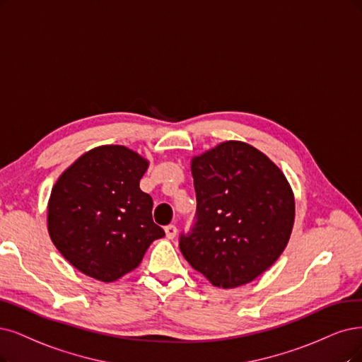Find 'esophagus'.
I'll return each mask as SVG.
<instances>
[{"instance_id":"34e87169","label":"esophagus","mask_w":362,"mask_h":362,"mask_svg":"<svg viewBox=\"0 0 362 362\" xmlns=\"http://www.w3.org/2000/svg\"><path fill=\"white\" fill-rule=\"evenodd\" d=\"M176 234H177L176 225H167L165 226V235H167V238H174V237H176Z\"/></svg>"}]
</instances>
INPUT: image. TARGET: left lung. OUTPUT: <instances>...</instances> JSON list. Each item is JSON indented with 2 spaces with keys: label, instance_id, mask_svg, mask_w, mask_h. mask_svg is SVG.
I'll use <instances>...</instances> for the list:
<instances>
[{
  "label": "left lung",
  "instance_id": "obj_1",
  "mask_svg": "<svg viewBox=\"0 0 362 362\" xmlns=\"http://www.w3.org/2000/svg\"><path fill=\"white\" fill-rule=\"evenodd\" d=\"M195 223L179 247L219 288L252 282L288 245L296 202L280 168L255 147L225 141L192 158Z\"/></svg>",
  "mask_w": 362,
  "mask_h": 362
}]
</instances>
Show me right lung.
Listing matches in <instances>:
<instances>
[{
	"instance_id": "right-lung-1",
	"label": "right lung",
	"mask_w": 362,
	"mask_h": 362,
	"mask_svg": "<svg viewBox=\"0 0 362 362\" xmlns=\"http://www.w3.org/2000/svg\"><path fill=\"white\" fill-rule=\"evenodd\" d=\"M149 163L125 146H100L55 183L47 206L53 245L74 269L113 282L137 269L164 230L152 219V197L140 189Z\"/></svg>"
}]
</instances>
